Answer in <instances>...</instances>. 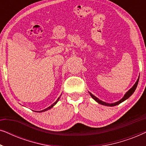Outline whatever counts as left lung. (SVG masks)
<instances>
[{"label":"left lung","mask_w":146,"mask_h":146,"mask_svg":"<svg viewBox=\"0 0 146 146\" xmlns=\"http://www.w3.org/2000/svg\"><path fill=\"white\" fill-rule=\"evenodd\" d=\"M139 78V77H138V78H137V81L135 82V83L134 84V85L133 86L132 88H131L129 89V90L127 91V92L125 94L124 96H123V97L122 98H121V100H119V101L116 102H114V103H106V102H105L102 101L101 100H100L99 98H98L97 97H96L94 95H93L92 94L91 92H89V94H90V95L91 96V97L96 102H97L98 103L100 104H102V105H104V106H117V105L119 104H120V103L123 102V101H125V100H127V98H129L133 94V93L134 92L135 90V89H136L137 84H138Z\"/></svg>","instance_id":"obj_1"}]
</instances>
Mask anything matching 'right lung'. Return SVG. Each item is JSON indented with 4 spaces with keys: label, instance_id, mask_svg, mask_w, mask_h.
<instances>
[{
    "label": "right lung",
    "instance_id": "add662e5",
    "mask_svg": "<svg viewBox=\"0 0 146 146\" xmlns=\"http://www.w3.org/2000/svg\"><path fill=\"white\" fill-rule=\"evenodd\" d=\"M60 96H61V95H60ZM60 96H59V97H58V99L56 100V101L54 103H53L52 104V105L48 107L47 108H46V109H44V110H41V111H37V112H43V111H47V110H50V109L52 108H53L54 106H55L56 104L59 101V100H60Z\"/></svg>",
    "mask_w": 146,
    "mask_h": 146
}]
</instances>
